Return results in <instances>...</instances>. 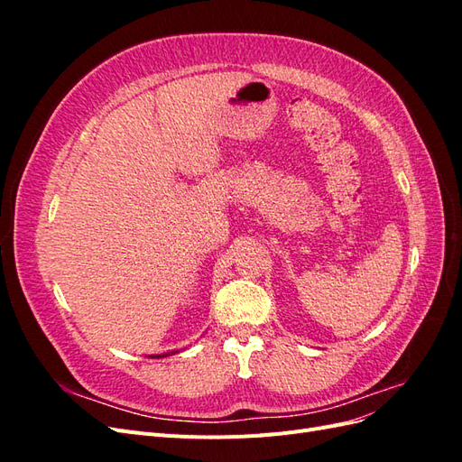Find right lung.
<instances>
[{"mask_svg": "<svg viewBox=\"0 0 462 462\" xmlns=\"http://www.w3.org/2000/svg\"><path fill=\"white\" fill-rule=\"evenodd\" d=\"M175 353H179V351H170V353H162V355H148V356H152V358H165V356H171Z\"/></svg>", "mask_w": 462, "mask_h": 462, "instance_id": "right-lung-1", "label": "right lung"}]
</instances>
